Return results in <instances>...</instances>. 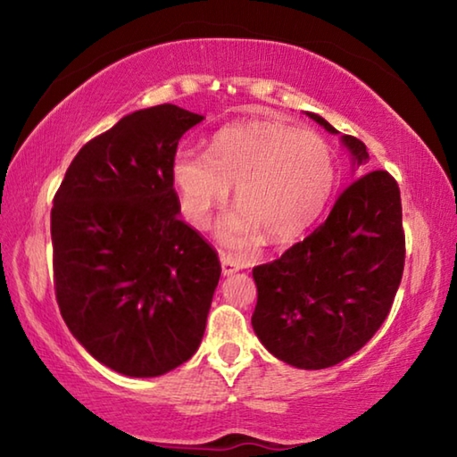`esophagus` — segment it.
Instances as JSON below:
<instances>
[{
  "mask_svg": "<svg viewBox=\"0 0 457 457\" xmlns=\"http://www.w3.org/2000/svg\"><path fill=\"white\" fill-rule=\"evenodd\" d=\"M220 260H221V272H223V276L234 274V272H237L239 268H242V264H239V262H237L236 258L228 256V253H221Z\"/></svg>",
  "mask_w": 457,
  "mask_h": 457,
  "instance_id": "obj_1",
  "label": "esophagus"
}]
</instances>
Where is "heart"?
I'll return each mask as SVG.
<instances>
[{
	"mask_svg": "<svg viewBox=\"0 0 457 457\" xmlns=\"http://www.w3.org/2000/svg\"><path fill=\"white\" fill-rule=\"evenodd\" d=\"M171 179L183 218L205 228L236 187L239 212L221 223V239L244 250L298 237L322 213L337 181L335 154L322 137L272 120L237 122L213 135L210 149H179Z\"/></svg>",
	"mask_w": 457,
	"mask_h": 457,
	"instance_id": "b5f03b06",
	"label": "heart"
}]
</instances>
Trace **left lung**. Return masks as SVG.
Masks as SVG:
<instances>
[{"label": "left lung", "instance_id": "obj_1", "mask_svg": "<svg viewBox=\"0 0 457 457\" xmlns=\"http://www.w3.org/2000/svg\"><path fill=\"white\" fill-rule=\"evenodd\" d=\"M328 133L338 130L306 112ZM357 165L369 159L343 135ZM405 266L399 185L377 169L340 193L328 218L280 258L252 270L258 288L252 327L276 359L327 369L365 346L395 300Z\"/></svg>", "mask_w": 457, "mask_h": 457}]
</instances>
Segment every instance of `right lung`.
Here are the masks:
<instances>
[{"label":"right lung","instance_id":"add662e5","mask_svg":"<svg viewBox=\"0 0 457 457\" xmlns=\"http://www.w3.org/2000/svg\"><path fill=\"white\" fill-rule=\"evenodd\" d=\"M204 120L175 104L143 108L72 159L50 215L60 314L98 362L157 377L193 357L221 266L177 218L171 163Z\"/></svg>","mask_w":457,"mask_h":457}]
</instances>
